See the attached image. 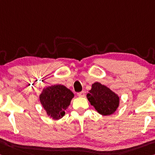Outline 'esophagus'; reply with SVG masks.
I'll return each mask as SVG.
<instances>
[{
  "label": "esophagus",
  "mask_w": 155,
  "mask_h": 155,
  "mask_svg": "<svg viewBox=\"0 0 155 155\" xmlns=\"http://www.w3.org/2000/svg\"><path fill=\"white\" fill-rule=\"evenodd\" d=\"M77 95H78L79 97H84V96H85V92H83V91H82V92H78V93H77Z\"/></svg>",
  "instance_id": "obj_1"
}]
</instances>
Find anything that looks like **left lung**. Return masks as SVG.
<instances>
[{"label": "left lung", "instance_id": "obj_1", "mask_svg": "<svg viewBox=\"0 0 155 155\" xmlns=\"http://www.w3.org/2000/svg\"><path fill=\"white\" fill-rule=\"evenodd\" d=\"M90 104L99 114L107 116L116 111L119 104V97L108 87L96 82L87 94Z\"/></svg>", "mask_w": 155, "mask_h": 155}]
</instances>
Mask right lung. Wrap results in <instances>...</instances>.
<instances>
[{
	"label": "right lung",
	"instance_id": "1",
	"mask_svg": "<svg viewBox=\"0 0 155 155\" xmlns=\"http://www.w3.org/2000/svg\"><path fill=\"white\" fill-rule=\"evenodd\" d=\"M74 94L63 85H54L46 87L40 95V101L48 116L59 119L65 114Z\"/></svg>",
	"mask_w": 155,
	"mask_h": 155
}]
</instances>
